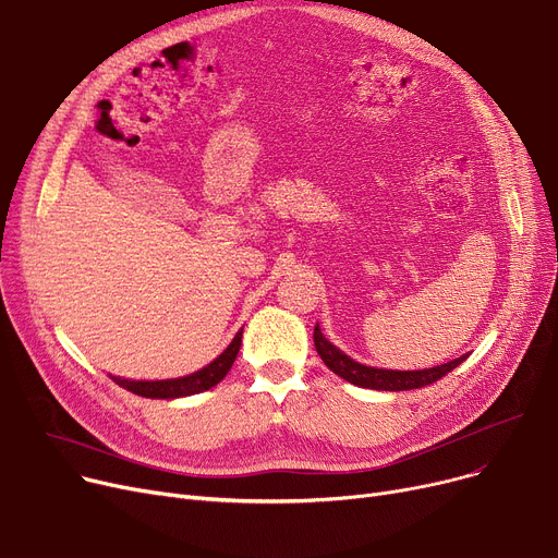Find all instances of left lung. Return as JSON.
I'll return each instance as SVG.
<instances>
[{
  "instance_id": "8db88e82",
  "label": "left lung",
  "mask_w": 558,
  "mask_h": 558,
  "mask_svg": "<svg viewBox=\"0 0 558 558\" xmlns=\"http://www.w3.org/2000/svg\"><path fill=\"white\" fill-rule=\"evenodd\" d=\"M313 342H315L317 354H320V359L325 361V365L331 369V373H336L338 377H342L344 381H350L354 386L373 388V390H411V388L429 386V384L438 381L440 377H445L447 373H452L457 365H461L468 359V354H465L461 359H454L445 365H436L429 369H413V373L411 369H407V373L404 369H400V373H397V369L367 367V365L352 361L348 354H342L338 348H333L317 325L313 329Z\"/></svg>"
}]
</instances>
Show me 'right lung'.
I'll return each mask as SVG.
<instances>
[{
  "label": "right lung",
  "instance_id": "right-lung-1",
  "mask_svg": "<svg viewBox=\"0 0 558 558\" xmlns=\"http://www.w3.org/2000/svg\"><path fill=\"white\" fill-rule=\"evenodd\" d=\"M241 338H243V329L235 333L229 348L214 363H208L206 367L197 369V373H193L189 377L166 379V381H129V379H120V377H111V379L134 395L149 397V400H174V397L195 395V392L214 388L216 384H220L227 377L229 367L235 361L238 350H241Z\"/></svg>",
  "mask_w": 558,
  "mask_h": 558
}]
</instances>
